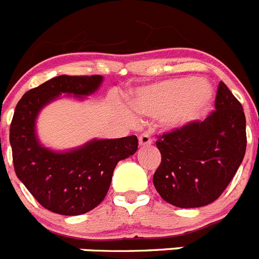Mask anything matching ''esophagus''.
<instances>
[{"label":"esophagus","instance_id":"34e87169","mask_svg":"<svg viewBox=\"0 0 259 259\" xmlns=\"http://www.w3.org/2000/svg\"><path fill=\"white\" fill-rule=\"evenodd\" d=\"M139 144H140V146L150 145L152 144V139H150V136L148 134H143L139 136Z\"/></svg>","mask_w":259,"mask_h":259}]
</instances>
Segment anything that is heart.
Returning <instances> with one entry per match:
<instances>
[{
	"label": "heart",
	"instance_id": "heart-1",
	"mask_svg": "<svg viewBox=\"0 0 259 259\" xmlns=\"http://www.w3.org/2000/svg\"><path fill=\"white\" fill-rule=\"evenodd\" d=\"M214 91L205 81L194 77H178L137 89L130 98V107L139 115L158 118L168 130L198 122L209 111ZM135 120L132 113H127Z\"/></svg>",
	"mask_w": 259,
	"mask_h": 259
}]
</instances>
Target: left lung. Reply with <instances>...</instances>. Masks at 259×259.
Returning <instances> with one entry per match:
<instances>
[{"label": "left lung", "instance_id": "obj_1", "mask_svg": "<svg viewBox=\"0 0 259 259\" xmlns=\"http://www.w3.org/2000/svg\"><path fill=\"white\" fill-rule=\"evenodd\" d=\"M245 130L241 104L221 81L215 111L203 122L163 134L155 143L162 155L153 176L159 196L183 209L217 200L244 159Z\"/></svg>", "mask_w": 259, "mask_h": 259}]
</instances>
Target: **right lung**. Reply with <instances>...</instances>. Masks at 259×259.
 I'll return each instance as SVG.
<instances>
[{"instance_id":"add662e5","label":"right lung","mask_w":259,"mask_h":259,"mask_svg":"<svg viewBox=\"0 0 259 259\" xmlns=\"http://www.w3.org/2000/svg\"><path fill=\"white\" fill-rule=\"evenodd\" d=\"M104 77L61 75L24 93L14 111L10 145L18 179L41 206L61 215L85 214L98 206L109 191L116 163L134 155L136 136L93 139L74 149L57 152L36 135L40 111L62 95L85 98Z\"/></svg>"}]
</instances>
